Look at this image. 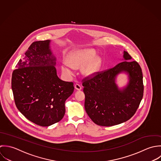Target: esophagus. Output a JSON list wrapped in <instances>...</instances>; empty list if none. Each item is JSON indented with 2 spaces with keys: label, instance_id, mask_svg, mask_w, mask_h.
<instances>
[{
  "label": "esophagus",
  "instance_id": "1",
  "mask_svg": "<svg viewBox=\"0 0 161 161\" xmlns=\"http://www.w3.org/2000/svg\"><path fill=\"white\" fill-rule=\"evenodd\" d=\"M75 88L76 90L80 91V90H81V85H79V84H75Z\"/></svg>",
  "mask_w": 161,
  "mask_h": 161
}]
</instances>
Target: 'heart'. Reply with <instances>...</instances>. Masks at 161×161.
I'll use <instances>...</instances> for the list:
<instances>
[{"label": "heart", "mask_w": 161, "mask_h": 161, "mask_svg": "<svg viewBox=\"0 0 161 161\" xmlns=\"http://www.w3.org/2000/svg\"><path fill=\"white\" fill-rule=\"evenodd\" d=\"M96 56L93 49H81L71 52L67 57V62H63L60 68L62 71L68 76L73 75V68H81V74L86 78L95 76L101 66V59Z\"/></svg>", "instance_id": "b5f03b06"}]
</instances>
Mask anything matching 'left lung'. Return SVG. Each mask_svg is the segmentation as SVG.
<instances>
[{
  "mask_svg": "<svg viewBox=\"0 0 161 161\" xmlns=\"http://www.w3.org/2000/svg\"><path fill=\"white\" fill-rule=\"evenodd\" d=\"M123 52V62L91 79H84L85 108L91 119L97 125L112 126L129 120L136 113L142 99L144 86L141 68ZM128 75L127 85L120 88L117 76Z\"/></svg>",
  "mask_w": 161,
  "mask_h": 161,
  "instance_id": "obj_1",
  "label": "left lung"
}]
</instances>
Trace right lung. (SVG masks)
<instances>
[{"instance_id": "1", "label": "right lung", "mask_w": 161, "mask_h": 161, "mask_svg": "<svg viewBox=\"0 0 161 161\" xmlns=\"http://www.w3.org/2000/svg\"><path fill=\"white\" fill-rule=\"evenodd\" d=\"M51 40L34 42L13 71L12 90L15 105L29 121L41 126L60 121L64 103L74 91L73 83L60 80Z\"/></svg>"}]
</instances>
